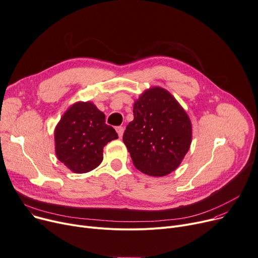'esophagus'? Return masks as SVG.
I'll return each instance as SVG.
<instances>
[{"label": "esophagus", "instance_id": "esophagus-1", "mask_svg": "<svg viewBox=\"0 0 258 258\" xmlns=\"http://www.w3.org/2000/svg\"><path fill=\"white\" fill-rule=\"evenodd\" d=\"M116 132H117V135H118L119 138H121L122 135H123V132H124V128H123V126H117Z\"/></svg>", "mask_w": 258, "mask_h": 258}]
</instances>
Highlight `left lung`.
Returning a JSON list of instances; mask_svg holds the SVG:
<instances>
[{
  "label": "left lung",
  "mask_w": 258,
  "mask_h": 258,
  "mask_svg": "<svg viewBox=\"0 0 258 258\" xmlns=\"http://www.w3.org/2000/svg\"><path fill=\"white\" fill-rule=\"evenodd\" d=\"M133 112L123 142L134 166L149 176L173 172L192 143L190 117L176 98L159 86L141 93Z\"/></svg>",
  "instance_id": "1"
}]
</instances>
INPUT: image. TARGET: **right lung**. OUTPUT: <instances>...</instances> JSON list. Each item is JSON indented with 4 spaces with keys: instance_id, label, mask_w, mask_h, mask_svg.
I'll list each match as a JSON object with an SVG mask.
<instances>
[{
    "instance_id": "add662e5",
    "label": "right lung",
    "mask_w": 258,
    "mask_h": 258,
    "mask_svg": "<svg viewBox=\"0 0 258 258\" xmlns=\"http://www.w3.org/2000/svg\"><path fill=\"white\" fill-rule=\"evenodd\" d=\"M91 101H77L62 115L54 131L58 160L74 173H87L102 162L108 142L118 136Z\"/></svg>"
}]
</instances>
